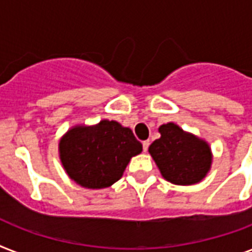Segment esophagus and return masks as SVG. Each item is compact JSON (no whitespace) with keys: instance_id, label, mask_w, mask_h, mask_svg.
<instances>
[{"instance_id":"esophagus-1","label":"esophagus","mask_w":252,"mask_h":252,"mask_svg":"<svg viewBox=\"0 0 252 252\" xmlns=\"http://www.w3.org/2000/svg\"><path fill=\"white\" fill-rule=\"evenodd\" d=\"M149 145H150L149 140H146V141L142 142V149H144V152H148V149H149Z\"/></svg>"}]
</instances>
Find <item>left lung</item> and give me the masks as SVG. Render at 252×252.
Instances as JSON below:
<instances>
[{"instance_id": "8db88e82", "label": "left lung", "mask_w": 252, "mask_h": 252, "mask_svg": "<svg viewBox=\"0 0 252 252\" xmlns=\"http://www.w3.org/2000/svg\"><path fill=\"white\" fill-rule=\"evenodd\" d=\"M161 138L149 146V153L166 180L174 184H195L211 167V149L207 142L184 133L174 123L159 126Z\"/></svg>"}]
</instances>
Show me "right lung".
Here are the masks:
<instances>
[{"label": "right lung", "instance_id": "obj_1", "mask_svg": "<svg viewBox=\"0 0 252 252\" xmlns=\"http://www.w3.org/2000/svg\"><path fill=\"white\" fill-rule=\"evenodd\" d=\"M142 145L129 128L102 120L76 126L60 141V158L68 175L86 188H106L122 178L128 162Z\"/></svg>", "mask_w": 252, "mask_h": 252}]
</instances>
